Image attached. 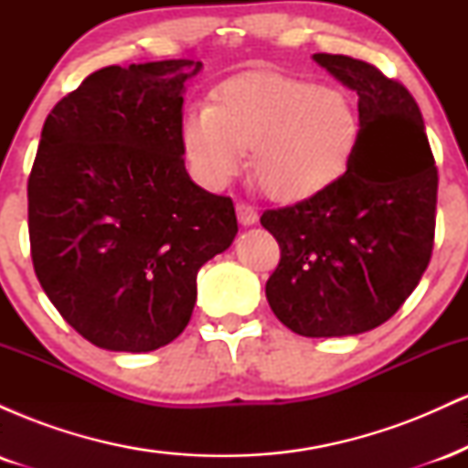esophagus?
I'll use <instances>...</instances> for the list:
<instances>
[{
	"instance_id": "obj_1",
	"label": "esophagus",
	"mask_w": 468,
	"mask_h": 468,
	"mask_svg": "<svg viewBox=\"0 0 468 468\" xmlns=\"http://www.w3.org/2000/svg\"><path fill=\"white\" fill-rule=\"evenodd\" d=\"M235 211H238V219L244 224V227H252V224L257 222V211L255 207H250V204L239 202L238 207H235Z\"/></svg>"
}]
</instances>
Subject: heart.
<instances>
[{"label":"heart","mask_w":468,"mask_h":468,"mask_svg":"<svg viewBox=\"0 0 468 468\" xmlns=\"http://www.w3.org/2000/svg\"><path fill=\"white\" fill-rule=\"evenodd\" d=\"M358 132V112L343 90L279 74L230 80L218 105L196 103L182 118V144L204 185L227 186L252 147V174L282 200L310 197L341 178Z\"/></svg>","instance_id":"obj_1"}]
</instances>
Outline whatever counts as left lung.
<instances>
[{
	"label": "left lung",
	"instance_id": "1",
	"mask_svg": "<svg viewBox=\"0 0 468 468\" xmlns=\"http://www.w3.org/2000/svg\"><path fill=\"white\" fill-rule=\"evenodd\" d=\"M313 58L358 94L361 132L341 178L261 216L282 250L266 299L297 335L350 336L394 316L427 271L438 169L405 85L358 58Z\"/></svg>",
	"mask_w": 468,
	"mask_h": 468
}]
</instances>
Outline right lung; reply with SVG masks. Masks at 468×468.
Wrapping results in <instances>:
<instances>
[{
    "label": "right lung",
    "instance_id": "obj_1",
    "mask_svg": "<svg viewBox=\"0 0 468 468\" xmlns=\"http://www.w3.org/2000/svg\"><path fill=\"white\" fill-rule=\"evenodd\" d=\"M202 63L110 66L48 114L28 178L37 279L80 336L112 352L174 341L197 271L238 235L230 197L189 178L182 94Z\"/></svg>",
    "mask_w": 468,
    "mask_h": 468
}]
</instances>
